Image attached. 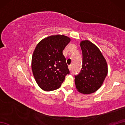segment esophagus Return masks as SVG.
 Returning a JSON list of instances; mask_svg holds the SVG:
<instances>
[{"instance_id":"1","label":"esophagus","mask_w":125,"mask_h":125,"mask_svg":"<svg viewBox=\"0 0 125 125\" xmlns=\"http://www.w3.org/2000/svg\"><path fill=\"white\" fill-rule=\"evenodd\" d=\"M68 68H69V69L70 70H71V69H72V68H73V66H72V65H69L68 66Z\"/></svg>"}]
</instances>
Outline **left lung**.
<instances>
[{"label": "left lung", "mask_w": 125, "mask_h": 125, "mask_svg": "<svg viewBox=\"0 0 125 125\" xmlns=\"http://www.w3.org/2000/svg\"><path fill=\"white\" fill-rule=\"evenodd\" d=\"M83 55L82 68L75 76L76 87L78 92L90 94L102 86L107 75V64L99 48L89 40L80 43Z\"/></svg>", "instance_id": "8db88e82"}]
</instances>
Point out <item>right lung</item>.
<instances>
[{
	"label": "right lung",
	"instance_id": "add662e5",
	"mask_svg": "<svg viewBox=\"0 0 125 125\" xmlns=\"http://www.w3.org/2000/svg\"><path fill=\"white\" fill-rule=\"evenodd\" d=\"M70 39L63 35L47 37L37 44L31 58V69L37 84L46 91L61 86L70 71L63 50Z\"/></svg>",
	"mask_w": 125,
	"mask_h": 125
}]
</instances>
